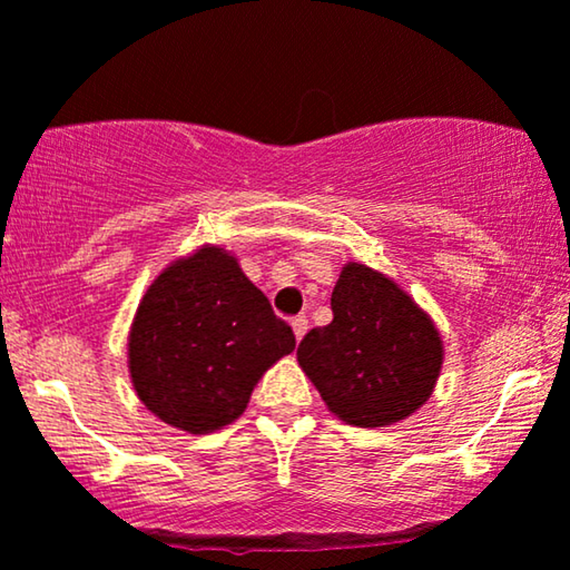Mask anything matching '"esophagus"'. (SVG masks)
Wrapping results in <instances>:
<instances>
[{
  "mask_svg": "<svg viewBox=\"0 0 570 570\" xmlns=\"http://www.w3.org/2000/svg\"><path fill=\"white\" fill-rule=\"evenodd\" d=\"M292 331H294V336H297V341L305 336V333H307V317L305 315L292 317Z\"/></svg>",
  "mask_w": 570,
  "mask_h": 570,
  "instance_id": "esophagus-1",
  "label": "esophagus"
}]
</instances>
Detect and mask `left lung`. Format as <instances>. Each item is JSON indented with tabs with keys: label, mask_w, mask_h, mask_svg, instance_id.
Instances as JSON below:
<instances>
[{
	"label": "left lung",
	"mask_w": 570,
	"mask_h": 570,
	"mask_svg": "<svg viewBox=\"0 0 570 570\" xmlns=\"http://www.w3.org/2000/svg\"><path fill=\"white\" fill-rule=\"evenodd\" d=\"M333 321L299 341L305 375L341 420L385 428L430 399L443 364L435 325L383 273L348 263L331 294Z\"/></svg>",
	"instance_id": "1"
}]
</instances>
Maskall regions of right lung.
<instances>
[{"label":"right lung","instance_id":"1","mask_svg":"<svg viewBox=\"0 0 570 570\" xmlns=\"http://www.w3.org/2000/svg\"><path fill=\"white\" fill-rule=\"evenodd\" d=\"M294 344L292 325L237 261L203 247L169 265L142 297L130 375L158 420L203 435L237 420L261 375Z\"/></svg>","mask_w":570,"mask_h":570}]
</instances>
